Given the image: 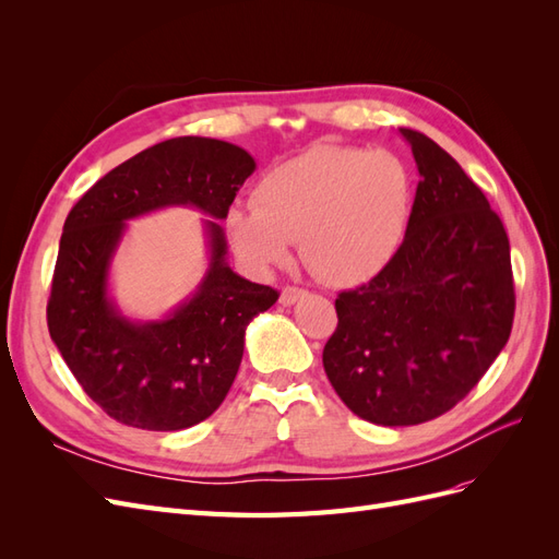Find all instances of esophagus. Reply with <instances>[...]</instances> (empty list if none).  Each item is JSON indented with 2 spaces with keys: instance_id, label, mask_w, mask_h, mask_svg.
<instances>
[{
  "instance_id": "esophagus-1",
  "label": "esophagus",
  "mask_w": 559,
  "mask_h": 559,
  "mask_svg": "<svg viewBox=\"0 0 559 559\" xmlns=\"http://www.w3.org/2000/svg\"><path fill=\"white\" fill-rule=\"evenodd\" d=\"M306 296H308L306 289H298V286H284L282 294H280V302H282V306H294L296 300L306 298Z\"/></svg>"
}]
</instances>
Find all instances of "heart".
Segmentation results:
<instances>
[{
  "mask_svg": "<svg viewBox=\"0 0 559 559\" xmlns=\"http://www.w3.org/2000/svg\"><path fill=\"white\" fill-rule=\"evenodd\" d=\"M253 205L226 212L228 240L251 273L302 259L331 286H357L396 259L413 214V175L392 151L314 144L253 186Z\"/></svg>",
  "mask_w": 559,
  "mask_h": 559,
  "instance_id": "obj_1",
  "label": "heart"
}]
</instances>
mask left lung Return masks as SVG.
Wrapping results in <instances>:
<instances>
[{"label": "left lung", "instance_id": "obj_1", "mask_svg": "<svg viewBox=\"0 0 559 559\" xmlns=\"http://www.w3.org/2000/svg\"><path fill=\"white\" fill-rule=\"evenodd\" d=\"M419 170L405 240L378 277L337 294L324 370L347 408L411 427L454 408L509 343V235L485 193L427 134L401 128Z\"/></svg>", "mask_w": 559, "mask_h": 559}]
</instances>
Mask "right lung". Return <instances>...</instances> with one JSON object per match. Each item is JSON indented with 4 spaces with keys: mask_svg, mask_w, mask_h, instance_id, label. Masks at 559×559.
Instances as JSON below:
<instances>
[{
    "mask_svg": "<svg viewBox=\"0 0 559 559\" xmlns=\"http://www.w3.org/2000/svg\"><path fill=\"white\" fill-rule=\"evenodd\" d=\"M253 170L240 146L175 138L114 167L67 214L48 333L83 392L121 425L179 431L207 419L238 376L247 324L280 298L233 273L222 226L205 222L212 259L198 292L160 321H130L107 296L126 222L173 205L226 218Z\"/></svg>",
    "mask_w": 559,
    "mask_h": 559,
    "instance_id": "obj_1",
    "label": "right lung"
}]
</instances>
